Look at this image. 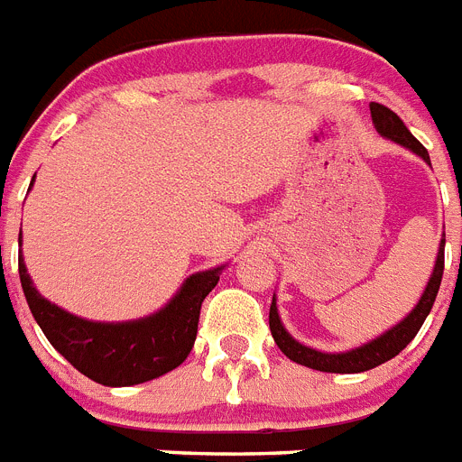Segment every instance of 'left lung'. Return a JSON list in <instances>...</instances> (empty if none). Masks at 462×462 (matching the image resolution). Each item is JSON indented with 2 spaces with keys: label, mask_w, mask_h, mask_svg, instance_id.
Wrapping results in <instances>:
<instances>
[{
  "label": "left lung",
  "mask_w": 462,
  "mask_h": 462,
  "mask_svg": "<svg viewBox=\"0 0 462 462\" xmlns=\"http://www.w3.org/2000/svg\"><path fill=\"white\" fill-rule=\"evenodd\" d=\"M370 116H373V125L377 129L379 136L389 138V141L398 143L402 148H407L410 152H414L416 157H421L428 166H430V154L423 148L421 143L411 136V132L402 125L393 110L386 108L382 104H370ZM442 273H444V238L439 240L438 259H435V268H432L430 277H428V284L423 289L419 303L411 308V312L407 314L405 319L398 321L395 326H391L389 330H383L382 336H377L374 340H368L365 345H358L354 349H346V352H319V349H312V346L298 342L296 337H291L284 324L280 319V312H277L275 293H273L271 303V314H268V324H271V333L275 345L280 346L282 354L291 361L300 363L305 368L321 370V373H340V374H352V373H365V370H373L382 363L391 361L393 356H398L411 340L419 333V328L423 326L426 317L430 314L432 303L438 298L439 284H442Z\"/></svg>",
  "instance_id": "8db88e82"
}]
</instances>
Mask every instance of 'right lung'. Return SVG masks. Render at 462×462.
Instances as JSON below:
<instances>
[{"label": "right lung", "instance_id": "1", "mask_svg": "<svg viewBox=\"0 0 462 462\" xmlns=\"http://www.w3.org/2000/svg\"><path fill=\"white\" fill-rule=\"evenodd\" d=\"M18 245L23 247V238ZM224 268L226 263L189 275L169 303L148 317L89 321L41 296L24 266L23 250L18 252L20 284L43 336L73 368L104 386H134L178 368L194 346L203 298L215 289Z\"/></svg>", "mask_w": 462, "mask_h": 462}]
</instances>
